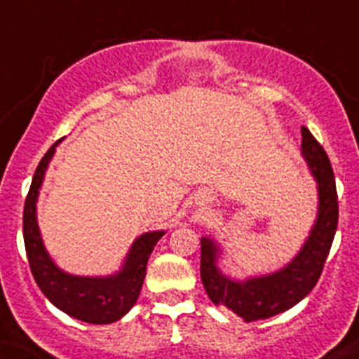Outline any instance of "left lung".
I'll return each mask as SVG.
<instances>
[{"mask_svg": "<svg viewBox=\"0 0 359 359\" xmlns=\"http://www.w3.org/2000/svg\"><path fill=\"white\" fill-rule=\"evenodd\" d=\"M302 132V154L318 182V218L299 256L272 276L234 283L216 268V245L203 238L200 277L212 304L225 306L245 322L264 320L293 308L318 283L338 227V195L331 161L324 147L306 127Z\"/></svg>", "mask_w": 359, "mask_h": 359, "instance_id": "obj_1", "label": "left lung"}]
</instances>
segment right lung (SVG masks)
Here are the masks:
<instances>
[{
	"instance_id": "1",
	"label": "right lung",
	"mask_w": 359,
	"mask_h": 359,
	"mask_svg": "<svg viewBox=\"0 0 359 359\" xmlns=\"http://www.w3.org/2000/svg\"><path fill=\"white\" fill-rule=\"evenodd\" d=\"M57 144L59 141L51 144L50 150L39 163L32 179L30 191L25 200L22 236H25V248H27L32 276L41 292L69 316L89 324H111L119 320L135 304L147 276L148 257L164 232H147L137 238L123 270L118 276L93 279V277H75L60 272L44 250L37 219H35V200L39 195V187L43 184L44 172Z\"/></svg>"
}]
</instances>
